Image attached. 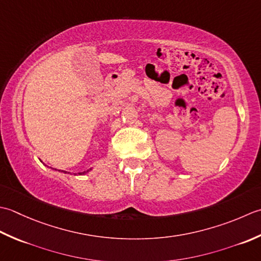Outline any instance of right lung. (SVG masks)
<instances>
[{
	"label": "right lung",
	"mask_w": 261,
	"mask_h": 261,
	"mask_svg": "<svg viewBox=\"0 0 261 261\" xmlns=\"http://www.w3.org/2000/svg\"><path fill=\"white\" fill-rule=\"evenodd\" d=\"M84 172H86V171H84ZM84 172H83V173H84Z\"/></svg>",
	"instance_id": "right-lung-1"
}]
</instances>
